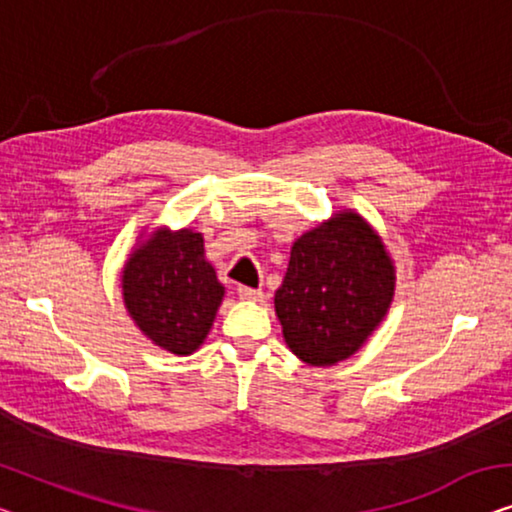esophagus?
I'll return each mask as SVG.
<instances>
[{"mask_svg": "<svg viewBox=\"0 0 512 512\" xmlns=\"http://www.w3.org/2000/svg\"><path fill=\"white\" fill-rule=\"evenodd\" d=\"M239 296L243 301H262L264 292L262 289H253V287H239Z\"/></svg>", "mask_w": 512, "mask_h": 512, "instance_id": "34e87169", "label": "esophagus"}]
</instances>
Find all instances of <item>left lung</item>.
Masks as SVG:
<instances>
[{
  "instance_id": "left-lung-1",
  "label": "left lung",
  "mask_w": 512,
  "mask_h": 512,
  "mask_svg": "<svg viewBox=\"0 0 512 512\" xmlns=\"http://www.w3.org/2000/svg\"><path fill=\"white\" fill-rule=\"evenodd\" d=\"M395 296V264L354 209L335 211L292 243L276 315L287 347L310 365L347 361L379 329Z\"/></svg>"
}]
</instances>
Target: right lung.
Masks as SVG:
<instances>
[{
	"mask_svg": "<svg viewBox=\"0 0 512 512\" xmlns=\"http://www.w3.org/2000/svg\"><path fill=\"white\" fill-rule=\"evenodd\" d=\"M140 239L121 269L128 317L165 352L195 354L225 296L204 253V236L190 227H158Z\"/></svg>",
	"mask_w": 512,
	"mask_h": 512,
	"instance_id": "right-lung-1",
	"label": "right lung"
}]
</instances>
